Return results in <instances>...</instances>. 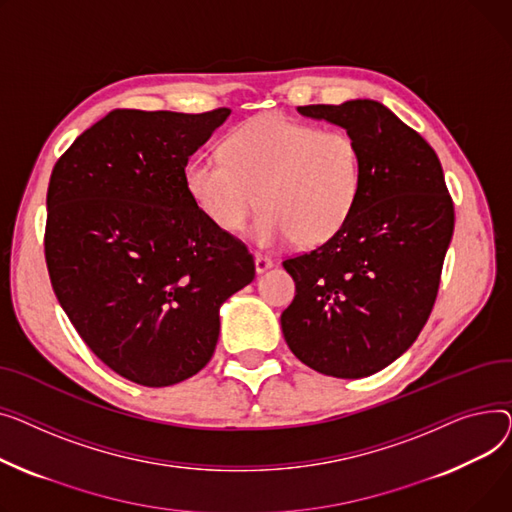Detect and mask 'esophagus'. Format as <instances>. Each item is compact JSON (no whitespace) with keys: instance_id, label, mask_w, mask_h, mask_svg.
<instances>
[{"instance_id":"esophagus-1","label":"esophagus","mask_w":512,"mask_h":512,"mask_svg":"<svg viewBox=\"0 0 512 512\" xmlns=\"http://www.w3.org/2000/svg\"><path fill=\"white\" fill-rule=\"evenodd\" d=\"M254 266H256V273L262 275V273H266L268 268H273V260L262 256V254H256V256H254Z\"/></svg>"}]
</instances>
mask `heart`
I'll list each match as a JSON object with an SVG mask.
<instances>
[{"label": "heart", "instance_id": "obj_1", "mask_svg": "<svg viewBox=\"0 0 512 512\" xmlns=\"http://www.w3.org/2000/svg\"><path fill=\"white\" fill-rule=\"evenodd\" d=\"M223 161L196 157L186 188L202 215L239 233L264 208L254 242L320 246L349 221L362 192V150L345 130H322L283 113L258 115L223 142Z\"/></svg>", "mask_w": 512, "mask_h": 512}]
</instances>
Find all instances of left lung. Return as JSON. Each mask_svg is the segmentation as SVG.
<instances>
[{"instance_id": "obj_1", "label": "left lung", "mask_w": 512, "mask_h": 512, "mask_svg": "<svg viewBox=\"0 0 512 512\" xmlns=\"http://www.w3.org/2000/svg\"><path fill=\"white\" fill-rule=\"evenodd\" d=\"M297 111L345 128L362 150V192L343 229L283 262L295 297L283 337L308 368L364 378L401 357L434 308L455 208L434 148L378 101Z\"/></svg>"}]
</instances>
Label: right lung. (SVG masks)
<instances>
[{
    "mask_svg": "<svg viewBox=\"0 0 512 512\" xmlns=\"http://www.w3.org/2000/svg\"><path fill=\"white\" fill-rule=\"evenodd\" d=\"M229 113L115 109L49 179L57 302L105 366L142 386L198 374L219 341V308L256 275L248 248L202 215L184 177Z\"/></svg>",
    "mask_w": 512,
    "mask_h": 512,
    "instance_id": "obj_1",
    "label": "right lung"
}]
</instances>
